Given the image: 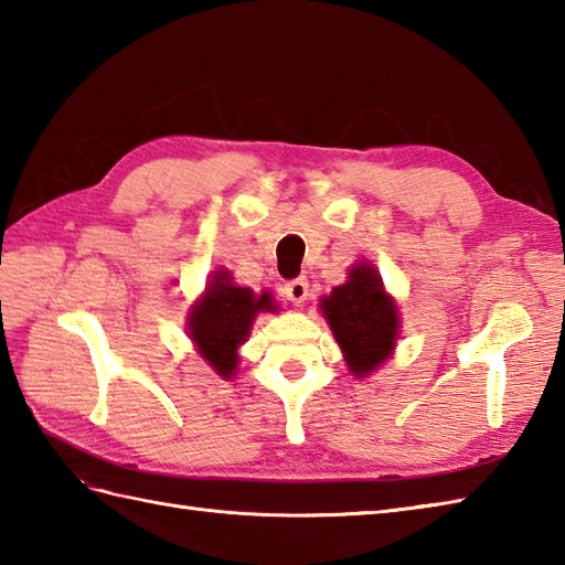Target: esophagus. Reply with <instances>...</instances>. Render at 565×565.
Returning <instances> with one entry per match:
<instances>
[{"instance_id":"esophagus-1","label":"esophagus","mask_w":565,"mask_h":565,"mask_svg":"<svg viewBox=\"0 0 565 565\" xmlns=\"http://www.w3.org/2000/svg\"><path fill=\"white\" fill-rule=\"evenodd\" d=\"M284 291H286V296H289L291 303L301 306V303L306 301V298H308V279H306V276H298V279L286 281Z\"/></svg>"}]
</instances>
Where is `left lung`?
<instances>
[{
    "label": "left lung",
    "instance_id": "left-lung-1",
    "mask_svg": "<svg viewBox=\"0 0 565 565\" xmlns=\"http://www.w3.org/2000/svg\"><path fill=\"white\" fill-rule=\"evenodd\" d=\"M334 340L342 347L347 366L364 376L393 352L398 334V310L383 291L379 274L369 264H356L350 281L322 298Z\"/></svg>",
    "mask_w": 565,
    "mask_h": 565
}]
</instances>
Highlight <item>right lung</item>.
I'll list each match as a JSON object with an SVG mask.
<instances>
[{"label":"right lung","mask_w":565,"mask_h":565,"mask_svg":"<svg viewBox=\"0 0 565 565\" xmlns=\"http://www.w3.org/2000/svg\"><path fill=\"white\" fill-rule=\"evenodd\" d=\"M274 308L269 294L255 296L249 289H239L227 279V271H218L206 296L191 310V340L223 379H231L237 369V344L245 342L252 320L259 310Z\"/></svg>","instance_id":"1"}]
</instances>
